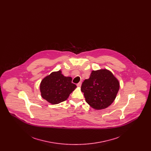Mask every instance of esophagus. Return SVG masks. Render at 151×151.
I'll list each match as a JSON object with an SVG mask.
<instances>
[{
	"label": "esophagus",
	"instance_id": "esophagus-1",
	"mask_svg": "<svg viewBox=\"0 0 151 151\" xmlns=\"http://www.w3.org/2000/svg\"><path fill=\"white\" fill-rule=\"evenodd\" d=\"M76 85H77V86L80 87L81 86V82H79V83H78Z\"/></svg>",
	"mask_w": 151,
	"mask_h": 151
}]
</instances>
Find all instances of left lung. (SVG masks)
I'll return each instance as SVG.
<instances>
[{"mask_svg":"<svg viewBox=\"0 0 151 151\" xmlns=\"http://www.w3.org/2000/svg\"><path fill=\"white\" fill-rule=\"evenodd\" d=\"M119 89L118 80L105 69L93 71L90 78L86 79L81 86L86 102L97 110L110 105L115 100Z\"/></svg>","mask_w":151,"mask_h":151,"instance_id":"1","label":"left lung"}]
</instances>
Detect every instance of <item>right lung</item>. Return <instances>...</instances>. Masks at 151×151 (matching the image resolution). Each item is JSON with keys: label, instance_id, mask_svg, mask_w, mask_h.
Instances as JSON below:
<instances>
[{"label": "right lung", "instance_id": "right-lung-1", "mask_svg": "<svg viewBox=\"0 0 151 151\" xmlns=\"http://www.w3.org/2000/svg\"><path fill=\"white\" fill-rule=\"evenodd\" d=\"M76 87L71 77H65L59 71L52 72L42 80L40 91L43 99L54 105L66 100Z\"/></svg>", "mask_w": 151, "mask_h": 151}]
</instances>
